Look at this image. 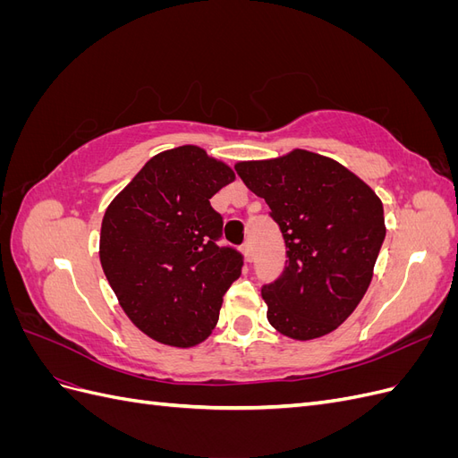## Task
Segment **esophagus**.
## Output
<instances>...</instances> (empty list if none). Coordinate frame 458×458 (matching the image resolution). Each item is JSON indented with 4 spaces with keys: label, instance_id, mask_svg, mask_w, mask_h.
Segmentation results:
<instances>
[{
    "label": "esophagus",
    "instance_id": "1",
    "mask_svg": "<svg viewBox=\"0 0 458 458\" xmlns=\"http://www.w3.org/2000/svg\"><path fill=\"white\" fill-rule=\"evenodd\" d=\"M241 250H242V254H244V258H246L248 261L252 259V244H250V242H244Z\"/></svg>",
    "mask_w": 458,
    "mask_h": 458
}]
</instances>
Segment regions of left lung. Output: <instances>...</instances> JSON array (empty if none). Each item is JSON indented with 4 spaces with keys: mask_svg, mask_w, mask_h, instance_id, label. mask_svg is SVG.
I'll return each mask as SVG.
<instances>
[{
    "mask_svg": "<svg viewBox=\"0 0 458 458\" xmlns=\"http://www.w3.org/2000/svg\"><path fill=\"white\" fill-rule=\"evenodd\" d=\"M234 170L267 202L286 244L284 271L261 288L271 327L294 340L328 335L372 281L386 237L382 200L340 162L303 148Z\"/></svg>",
    "mask_w": 458,
    "mask_h": 458,
    "instance_id": "8db88e82",
    "label": "left lung"
}]
</instances>
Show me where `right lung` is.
<instances>
[{
  "label": "right lung",
  "instance_id": "1",
  "mask_svg": "<svg viewBox=\"0 0 458 458\" xmlns=\"http://www.w3.org/2000/svg\"><path fill=\"white\" fill-rule=\"evenodd\" d=\"M234 182L225 162L183 145L152 157L108 204L99 258L122 310L152 340L175 348L204 342L242 254L217 246L224 219L210 206Z\"/></svg>",
  "mask_w": 458,
  "mask_h": 458
}]
</instances>
